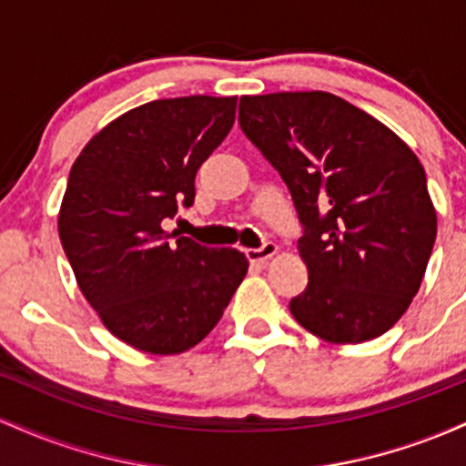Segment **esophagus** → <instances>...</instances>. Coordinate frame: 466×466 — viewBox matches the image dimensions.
I'll return each mask as SVG.
<instances>
[{"mask_svg": "<svg viewBox=\"0 0 466 466\" xmlns=\"http://www.w3.org/2000/svg\"><path fill=\"white\" fill-rule=\"evenodd\" d=\"M276 251H278L276 243H265L263 248H258V249H245V256L249 258V263L267 265V260H269L271 256H276Z\"/></svg>", "mask_w": 466, "mask_h": 466, "instance_id": "esophagus-1", "label": "esophagus"}]
</instances>
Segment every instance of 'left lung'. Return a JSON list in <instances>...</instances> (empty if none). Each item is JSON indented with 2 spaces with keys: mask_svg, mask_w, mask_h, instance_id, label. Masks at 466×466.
Masks as SVG:
<instances>
[{
  "mask_svg": "<svg viewBox=\"0 0 466 466\" xmlns=\"http://www.w3.org/2000/svg\"><path fill=\"white\" fill-rule=\"evenodd\" d=\"M238 125L280 173L304 237L309 285L296 322L330 344L383 335L408 311L436 240L414 151L377 117L329 92L243 96Z\"/></svg>",
  "mask_w": 466,
  "mask_h": 466,
  "instance_id": "1",
  "label": "left lung"
}]
</instances>
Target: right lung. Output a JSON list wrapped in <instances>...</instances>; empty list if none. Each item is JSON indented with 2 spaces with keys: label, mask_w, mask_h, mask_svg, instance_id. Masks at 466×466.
Masks as SVG:
<instances>
[{
  "label": "right lung",
  "mask_w": 466,
  "mask_h": 466,
  "mask_svg": "<svg viewBox=\"0 0 466 466\" xmlns=\"http://www.w3.org/2000/svg\"><path fill=\"white\" fill-rule=\"evenodd\" d=\"M234 114V96L153 100L96 133L69 170L58 237L83 296L133 349L179 355L197 346L248 274L238 249L164 229L179 203L192 206L197 170Z\"/></svg>",
  "instance_id": "obj_1"
}]
</instances>
